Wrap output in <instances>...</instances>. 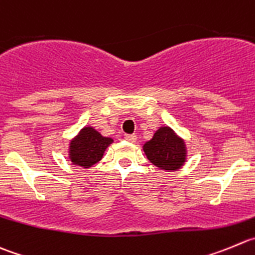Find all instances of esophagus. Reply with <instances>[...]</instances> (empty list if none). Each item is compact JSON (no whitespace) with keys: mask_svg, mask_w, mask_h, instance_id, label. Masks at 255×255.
<instances>
[{"mask_svg":"<svg viewBox=\"0 0 255 255\" xmlns=\"http://www.w3.org/2000/svg\"><path fill=\"white\" fill-rule=\"evenodd\" d=\"M124 137H125V139L130 142H135L137 139V136L135 134H125V136Z\"/></svg>","mask_w":255,"mask_h":255,"instance_id":"1","label":"esophagus"}]
</instances>
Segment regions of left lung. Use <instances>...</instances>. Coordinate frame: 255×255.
Masks as SVG:
<instances>
[{
    "label": "left lung",
    "mask_w": 255,
    "mask_h": 255,
    "mask_svg": "<svg viewBox=\"0 0 255 255\" xmlns=\"http://www.w3.org/2000/svg\"><path fill=\"white\" fill-rule=\"evenodd\" d=\"M144 151L154 165L165 170H176L185 160L184 142L170 128H160L144 145Z\"/></svg>",
    "instance_id": "left-lung-1"
}]
</instances>
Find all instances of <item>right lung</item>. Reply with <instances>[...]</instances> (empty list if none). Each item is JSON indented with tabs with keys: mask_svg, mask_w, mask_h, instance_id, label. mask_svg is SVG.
<instances>
[{
	"mask_svg": "<svg viewBox=\"0 0 255 255\" xmlns=\"http://www.w3.org/2000/svg\"><path fill=\"white\" fill-rule=\"evenodd\" d=\"M111 142L113 139L104 137L93 128H84L70 146L72 162L82 168L93 166L103 157L104 151Z\"/></svg>",
	"mask_w": 255,
	"mask_h": 255,
	"instance_id": "obj_1",
	"label": "right lung"
}]
</instances>
